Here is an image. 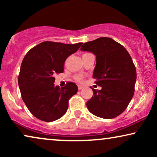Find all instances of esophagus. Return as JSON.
<instances>
[{"label": "esophagus", "mask_w": 157, "mask_h": 157, "mask_svg": "<svg viewBox=\"0 0 157 157\" xmlns=\"http://www.w3.org/2000/svg\"><path fill=\"white\" fill-rule=\"evenodd\" d=\"M78 88L79 90H81L83 88V86H81V85H78Z\"/></svg>", "instance_id": "34e87169"}]
</instances>
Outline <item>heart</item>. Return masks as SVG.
Instances as JSON below:
<instances>
[{"label": "heart", "mask_w": 157, "mask_h": 157, "mask_svg": "<svg viewBox=\"0 0 157 157\" xmlns=\"http://www.w3.org/2000/svg\"><path fill=\"white\" fill-rule=\"evenodd\" d=\"M76 79L77 81H80V82H81V81H83V77H82V76H81V75H78V76H76Z\"/></svg>", "instance_id": "1"}]
</instances>
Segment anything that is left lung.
<instances>
[{"label": "left lung", "instance_id": "left-lung-1", "mask_svg": "<svg viewBox=\"0 0 157 157\" xmlns=\"http://www.w3.org/2000/svg\"><path fill=\"white\" fill-rule=\"evenodd\" d=\"M81 51L96 56L93 73L101 90H93L86 103L89 111L103 119H113L123 113L134 94L136 71L132 57L123 46L107 37L85 43Z\"/></svg>", "mask_w": 157, "mask_h": 157}]
</instances>
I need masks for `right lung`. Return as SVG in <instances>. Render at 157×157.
Segmentation results:
<instances>
[{
	"instance_id": "obj_1",
	"label": "right lung",
	"mask_w": 157,
	"mask_h": 157,
	"mask_svg": "<svg viewBox=\"0 0 157 157\" xmlns=\"http://www.w3.org/2000/svg\"><path fill=\"white\" fill-rule=\"evenodd\" d=\"M82 43L66 44L44 41L31 48L21 66L18 86L21 97L34 117L51 122L65 114L68 100L78 86L68 82L64 87L54 85L56 74L63 72L66 60L78 51Z\"/></svg>"
}]
</instances>
